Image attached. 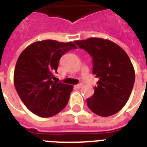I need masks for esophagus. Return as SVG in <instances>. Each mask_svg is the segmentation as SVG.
I'll return each instance as SVG.
<instances>
[{
  "label": "esophagus",
  "mask_w": 147,
  "mask_h": 147,
  "mask_svg": "<svg viewBox=\"0 0 147 147\" xmlns=\"http://www.w3.org/2000/svg\"><path fill=\"white\" fill-rule=\"evenodd\" d=\"M75 87H76V88H78V89H79V88H81L82 87V84H78V85H75Z\"/></svg>",
  "instance_id": "34e87169"
}]
</instances>
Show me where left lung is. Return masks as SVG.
I'll return each mask as SVG.
<instances>
[{"instance_id": "8db88e82", "label": "left lung", "mask_w": 147, "mask_h": 147, "mask_svg": "<svg viewBox=\"0 0 147 147\" xmlns=\"http://www.w3.org/2000/svg\"><path fill=\"white\" fill-rule=\"evenodd\" d=\"M92 58L93 74L99 80L94 93L87 99L88 107L101 117L121 111L130 98L135 82L130 58L116 43L100 38L75 41Z\"/></svg>"}]
</instances>
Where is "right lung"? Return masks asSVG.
<instances>
[{"label":"right lung","instance_id":"1","mask_svg":"<svg viewBox=\"0 0 147 147\" xmlns=\"http://www.w3.org/2000/svg\"><path fill=\"white\" fill-rule=\"evenodd\" d=\"M72 49L73 42L42 40L33 42L20 55L13 76L15 88L31 112L42 117L54 116L69 100L72 85L57 82L60 58Z\"/></svg>","mask_w":147,"mask_h":147}]
</instances>
